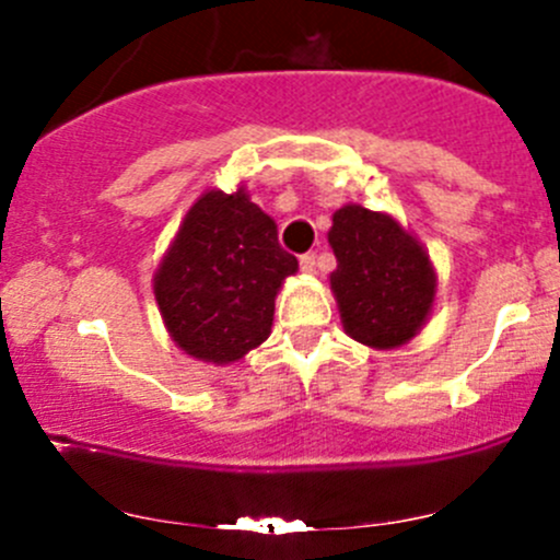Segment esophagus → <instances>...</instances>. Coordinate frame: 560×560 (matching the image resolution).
<instances>
[{
    "mask_svg": "<svg viewBox=\"0 0 560 560\" xmlns=\"http://www.w3.org/2000/svg\"><path fill=\"white\" fill-rule=\"evenodd\" d=\"M298 262H301V270L303 273H314V268H316V254H301V259H298Z\"/></svg>",
    "mask_w": 560,
    "mask_h": 560,
    "instance_id": "obj_1",
    "label": "esophagus"
}]
</instances>
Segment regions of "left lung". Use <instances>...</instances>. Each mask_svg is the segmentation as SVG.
I'll return each instance as SVG.
<instances>
[{
	"label": "left lung",
	"instance_id": "left-lung-1",
	"mask_svg": "<svg viewBox=\"0 0 560 560\" xmlns=\"http://www.w3.org/2000/svg\"><path fill=\"white\" fill-rule=\"evenodd\" d=\"M327 241L338 262L330 290L347 336L374 349L409 343L436 298V270L420 241L389 213L363 206L338 208Z\"/></svg>",
	"mask_w": 560,
	"mask_h": 560
}]
</instances>
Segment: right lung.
I'll list each match as a JSON object with an SVG mask.
<instances>
[{"label": "right lung", "instance_id": "1", "mask_svg": "<svg viewBox=\"0 0 560 560\" xmlns=\"http://www.w3.org/2000/svg\"><path fill=\"white\" fill-rule=\"evenodd\" d=\"M295 270L276 222L244 186L233 195L208 189L156 268V306L186 354L228 365L270 336L276 295Z\"/></svg>", "mask_w": 560, "mask_h": 560}]
</instances>
